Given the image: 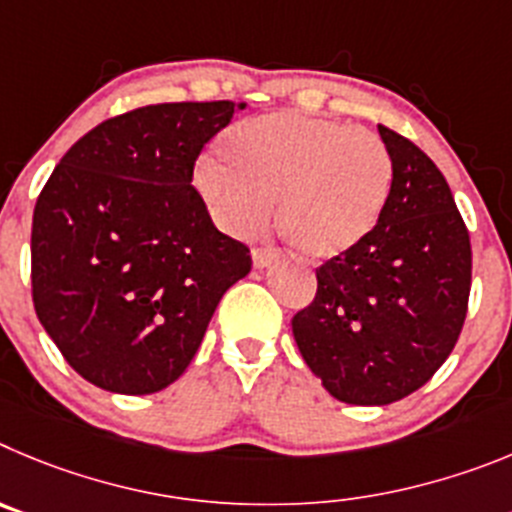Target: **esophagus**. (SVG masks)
<instances>
[{
	"instance_id": "1",
	"label": "esophagus",
	"mask_w": 512,
	"mask_h": 512,
	"mask_svg": "<svg viewBox=\"0 0 512 512\" xmlns=\"http://www.w3.org/2000/svg\"><path fill=\"white\" fill-rule=\"evenodd\" d=\"M252 262H255L257 270H265V267H273L278 265V255H273V252H262V250H255L252 252Z\"/></svg>"
}]
</instances>
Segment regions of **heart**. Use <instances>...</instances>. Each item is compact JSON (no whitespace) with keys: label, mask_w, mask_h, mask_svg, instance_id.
Masks as SVG:
<instances>
[{"label":"heart","mask_w":512,"mask_h":512,"mask_svg":"<svg viewBox=\"0 0 512 512\" xmlns=\"http://www.w3.org/2000/svg\"><path fill=\"white\" fill-rule=\"evenodd\" d=\"M380 137L303 112L242 119L222 137V158L193 165V191L211 222L232 237L275 227L306 262L349 255L380 222L390 191Z\"/></svg>","instance_id":"1"}]
</instances>
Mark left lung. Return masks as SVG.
I'll use <instances>...</instances> for the list:
<instances>
[{
	"mask_svg": "<svg viewBox=\"0 0 512 512\" xmlns=\"http://www.w3.org/2000/svg\"><path fill=\"white\" fill-rule=\"evenodd\" d=\"M377 130L393 165L380 222L316 270V298L293 316L308 370L349 405H388L426 385L457 344L472 285L469 234L446 178L411 140Z\"/></svg>",
	"mask_w": 512,
	"mask_h": 512,
	"instance_id": "8db88e82",
	"label": "left lung"
}]
</instances>
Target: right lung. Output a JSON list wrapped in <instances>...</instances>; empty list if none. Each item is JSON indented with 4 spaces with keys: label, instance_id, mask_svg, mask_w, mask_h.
I'll use <instances>...</instances> for the list:
<instances>
[{
    "label": "right lung",
    "instance_id": "1",
    "mask_svg": "<svg viewBox=\"0 0 512 512\" xmlns=\"http://www.w3.org/2000/svg\"><path fill=\"white\" fill-rule=\"evenodd\" d=\"M245 107V104H242ZM232 101L132 109L86 132L32 214V301L68 365L119 395L168 388L222 296L252 267L193 191Z\"/></svg>",
    "mask_w": 512,
    "mask_h": 512
}]
</instances>
